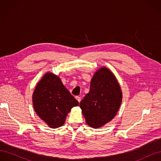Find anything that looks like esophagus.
<instances>
[{
    "mask_svg": "<svg viewBox=\"0 0 161 161\" xmlns=\"http://www.w3.org/2000/svg\"><path fill=\"white\" fill-rule=\"evenodd\" d=\"M76 100H77L78 101H79V103H80V101H81V99H80V97L79 96H76Z\"/></svg>",
    "mask_w": 161,
    "mask_h": 161,
    "instance_id": "esophagus-1",
    "label": "esophagus"
}]
</instances>
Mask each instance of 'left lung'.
Masks as SVG:
<instances>
[{"label":"left lung","mask_w":161,"mask_h":161,"mask_svg":"<svg viewBox=\"0 0 161 161\" xmlns=\"http://www.w3.org/2000/svg\"><path fill=\"white\" fill-rule=\"evenodd\" d=\"M122 101V92L115 76L102 67L92 76L90 91L80 103L86 122L99 128L115 116Z\"/></svg>","instance_id":"8db88e82"}]
</instances>
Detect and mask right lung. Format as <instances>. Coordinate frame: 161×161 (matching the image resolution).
Returning <instances> with one entry per match:
<instances>
[{
	"label": "right lung",
	"instance_id": "add662e5",
	"mask_svg": "<svg viewBox=\"0 0 161 161\" xmlns=\"http://www.w3.org/2000/svg\"><path fill=\"white\" fill-rule=\"evenodd\" d=\"M32 99L36 114L52 128L64 124L70 109L79 104L60 78L52 72L46 73L38 82Z\"/></svg>",
	"mask_w": 161,
	"mask_h": 161
}]
</instances>
